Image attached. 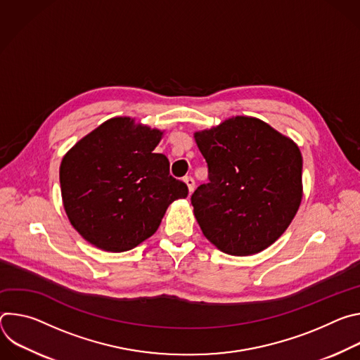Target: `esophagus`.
Instances as JSON below:
<instances>
[{"mask_svg": "<svg viewBox=\"0 0 360 360\" xmlns=\"http://www.w3.org/2000/svg\"><path fill=\"white\" fill-rule=\"evenodd\" d=\"M184 182L186 184L189 193H192L193 189H195V181H193V178H192V176H185V178H184Z\"/></svg>", "mask_w": 360, "mask_h": 360, "instance_id": "34e87169", "label": "esophagus"}]
</instances>
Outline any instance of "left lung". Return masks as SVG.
Segmentation results:
<instances>
[{"mask_svg": "<svg viewBox=\"0 0 360 360\" xmlns=\"http://www.w3.org/2000/svg\"><path fill=\"white\" fill-rule=\"evenodd\" d=\"M208 164V184L191 196L211 243L233 256L271 246L302 200V153L288 136L252 117H235L193 134Z\"/></svg>", "mask_w": 360, "mask_h": 360, "instance_id": "8db88e82", "label": "left lung"}]
</instances>
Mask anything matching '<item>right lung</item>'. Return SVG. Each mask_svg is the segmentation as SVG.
<instances>
[{
	"mask_svg": "<svg viewBox=\"0 0 360 360\" xmlns=\"http://www.w3.org/2000/svg\"><path fill=\"white\" fill-rule=\"evenodd\" d=\"M160 129L117 117L78 141L63 158L60 184L71 225L94 246L125 252L157 232L188 186L155 153Z\"/></svg>",
	"mask_w": 360,
	"mask_h": 360,
	"instance_id": "obj_1",
	"label": "right lung"
}]
</instances>
